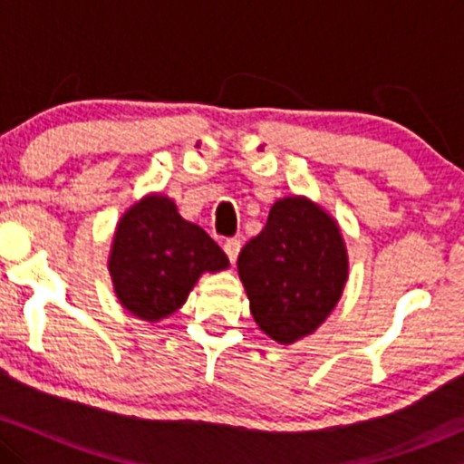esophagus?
I'll return each mask as SVG.
<instances>
[{"instance_id":"esophagus-1","label":"esophagus","mask_w":464,"mask_h":464,"mask_svg":"<svg viewBox=\"0 0 464 464\" xmlns=\"http://www.w3.org/2000/svg\"><path fill=\"white\" fill-rule=\"evenodd\" d=\"M222 248H225L227 257L231 259V264H236L239 248H242V242H239L237 237H228V239H225V244H222Z\"/></svg>"}]
</instances>
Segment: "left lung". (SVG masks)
<instances>
[{
	"label": "left lung",
	"instance_id": "8db88e82",
	"mask_svg": "<svg viewBox=\"0 0 464 464\" xmlns=\"http://www.w3.org/2000/svg\"><path fill=\"white\" fill-rule=\"evenodd\" d=\"M237 273L259 329L290 344L312 334L338 303L347 248L332 216L292 196L275 202L262 233L239 250Z\"/></svg>",
	"mask_w": 464,
	"mask_h": 464
}]
</instances>
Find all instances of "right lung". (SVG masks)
Masks as SVG:
<instances>
[{
	"label": "right lung",
	"instance_id": "add662e5",
	"mask_svg": "<svg viewBox=\"0 0 464 464\" xmlns=\"http://www.w3.org/2000/svg\"><path fill=\"white\" fill-rule=\"evenodd\" d=\"M228 266L198 225L183 220L165 196H148L117 225L109 270L117 299L141 321H161L188 301L202 273Z\"/></svg>",
	"mask_w": 464,
	"mask_h": 464
}]
</instances>
